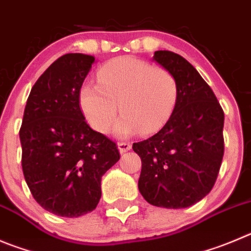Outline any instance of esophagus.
I'll return each mask as SVG.
<instances>
[{
	"mask_svg": "<svg viewBox=\"0 0 251 251\" xmlns=\"http://www.w3.org/2000/svg\"><path fill=\"white\" fill-rule=\"evenodd\" d=\"M118 149L120 151V153H124V152H127L131 150V144L130 142H119Z\"/></svg>",
	"mask_w": 251,
	"mask_h": 251,
	"instance_id": "esophagus-1",
	"label": "esophagus"
}]
</instances>
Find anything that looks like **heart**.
<instances>
[{"label": "heart", "instance_id": "1", "mask_svg": "<svg viewBox=\"0 0 251 251\" xmlns=\"http://www.w3.org/2000/svg\"><path fill=\"white\" fill-rule=\"evenodd\" d=\"M79 106L94 130L107 132L118 115L115 135L151 133L162 127L178 100L172 73L135 57H119L98 70V84L85 81L78 91Z\"/></svg>", "mask_w": 251, "mask_h": 251}]
</instances>
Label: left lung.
<instances>
[{
    "label": "left lung",
    "mask_w": 251,
    "mask_h": 251,
    "mask_svg": "<svg viewBox=\"0 0 251 251\" xmlns=\"http://www.w3.org/2000/svg\"><path fill=\"white\" fill-rule=\"evenodd\" d=\"M153 60L178 83V100L166 125L132 145L141 158L139 191L152 205L179 209L210 192L224 154V112L214 93L183 57L154 51Z\"/></svg>",
    "instance_id": "obj_1"
}]
</instances>
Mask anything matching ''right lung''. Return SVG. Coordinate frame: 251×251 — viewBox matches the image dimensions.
Segmentation results:
<instances>
[{
  "mask_svg": "<svg viewBox=\"0 0 251 251\" xmlns=\"http://www.w3.org/2000/svg\"><path fill=\"white\" fill-rule=\"evenodd\" d=\"M93 55L58 58L30 90L20 140L22 170L38 204L55 215L76 218L97 208L101 177L120 160L111 140L86 124L78 91Z\"/></svg>",
  "mask_w": 251,
  "mask_h": 251,
  "instance_id": "obj_1",
  "label": "right lung"
}]
</instances>
